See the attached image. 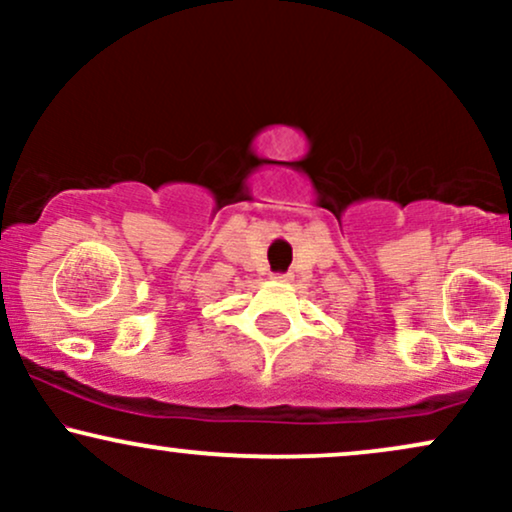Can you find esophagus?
Returning <instances> with one entry per match:
<instances>
[{
  "instance_id": "1",
  "label": "esophagus",
  "mask_w": 512,
  "mask_h": 512,
  "mask_svg": "<svg viewBox=\"0 0 512 512\" xmlns=\"http://www.w3.org/2000/svg\"><path fill=\"white\" fill-rule=\"evenodd\" d=\"M274 279H276V281H289L291 274H289V272H276Z\"/></svg>"
}]
</instances>
